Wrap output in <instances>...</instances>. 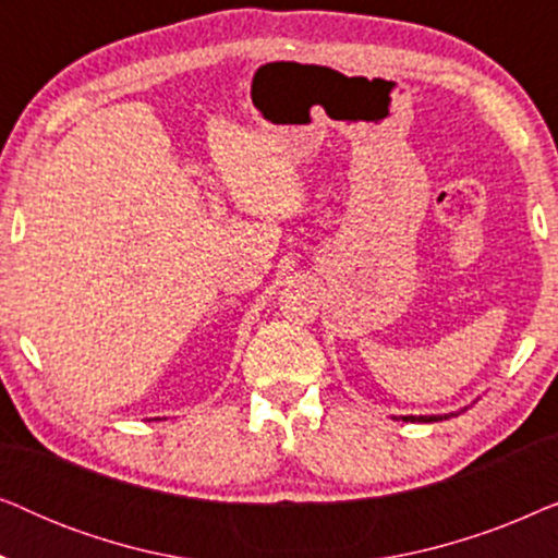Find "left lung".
Here are the masks:
<instances>
[{
    "label": "left lung",
    "mask_w": 558,
    "mask_h": 558,
    "mask_svg": "<svg viewBox=\"0 0 558 558\" xmlns=\"http://www.w3.org/2000/svg\"><path fill=\"white\" fill-rule=\"evenodd\" d=\"M468 409V407H464ZM462 409V411H464ZM449 416H454V414H424V416H414V414H409V416H393V418H401V422H422V424H432V422H441V418H449Z\"/></svg>",
    "instance_id": "left-lung-1"
}]
</instances>
